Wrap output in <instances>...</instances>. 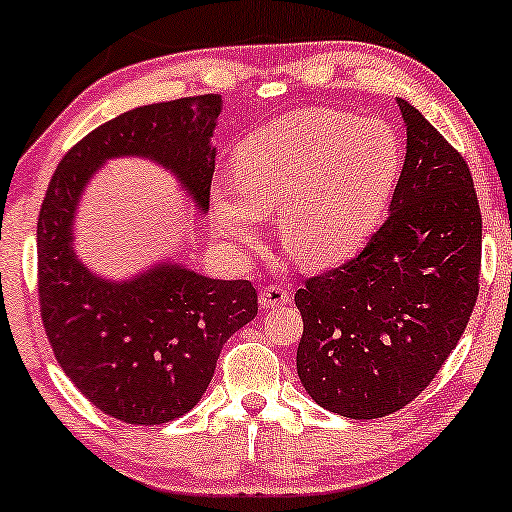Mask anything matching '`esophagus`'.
Listing matches in <instances>:
<instances>
[{
  "label": "esophagus",
  "instance_id": "34e87169",
  "mask_svg": "<svg viewBox=\"0 0 512 512\" xmlns=\"http://www.w3.org/2000/svg\"><path fill=\"white\" fill-rule=\"evenodd\" d=\"M289 301H292V294H289V289L280 287V285L263 287L261 294H258V304H261V308H266V311L282 306V304H289Z\"/></svg>",
  "mask_w": 512,
  "mask_h": 512
}]
</instances>
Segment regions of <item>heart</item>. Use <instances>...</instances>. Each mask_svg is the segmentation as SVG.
Here are the masks:
<instances>
[{"label":"heart","instance_id":"heart-1","mask_svg":"<svg viewBox=\"0 0 512 512\" xmlns=\"http://www.w3.org/2000/svg\"><path fill=\"white\" fill-rule=\"evenodd\" d=\"M403 173L394 125L332 109H304L263 125L239 144L237 185H213L216 230L256 249L277 213L280 237L306 266L356 254L387 216Z\"/></svg>","mask_w":512,"mask_h":512}]
</instances>
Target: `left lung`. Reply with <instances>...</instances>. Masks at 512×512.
<instances>
[{
  "label": "left lung",
  "instance_id": "1",
  "mask_svg": "<svg viewBox=\"0 0 512 512\" xmlns=\"http://www.w3.org/2000/svg\"><path fill=\"white\" fill-rule=\"evenodd\" d=\"M406 161L389 218L361 254L308 277L296 372L332 413L372 420L427 389L465 332L479 294L482 213L468 163L399 99Z\"/></svg>",
  "mask_w": 512,
  "mask_h": 512
}]
</instances>
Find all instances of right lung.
Here are the masks:
<instances>
[{
	"label": "right lung",
	"mask_w": 512,
	"mask_h": 512,
	"mask_svg": "<svg viewBox=\"0 0 512 512\" xmlns=\"http://www.w3.org/2000/svg\"><path fill=\"white\" fill-rule=\"evenodd\" d=\"M220 106L218 94H201L99 125L61 159L37 218V292L56 361L94 406L128 425H161L197 406L223 344L256 318L258 296L249 280H211L170 261L104 280L75 256V211L106 159L142 156L206 213Z\"/></svg>",
	"instance_id": "1"
}]
</instances>
